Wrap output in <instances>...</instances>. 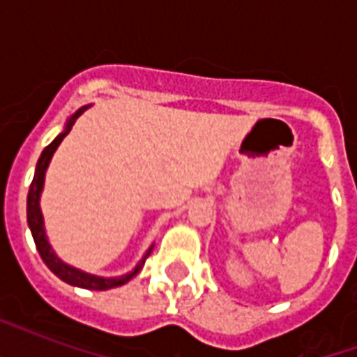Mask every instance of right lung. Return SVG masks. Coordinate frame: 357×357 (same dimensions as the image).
<instances>
[{
	"instance_id": "1",
	"label": "right lung",
	"mask_w": 357,
	"mask_h": 357,
	"mask_svg": "<svg viewBox=\"0 0 357 357\" xmlns=\"http://www.w3.org/2000/svg\"><path fill=\"white\" fill-rule=\"evenodd\" d=\"M89 107H91V105H85V107L77 109V111H75V113L68 119V122H66V126H64L63 133H59L57 137L53 139L52 144H47L46 148H44V151L40 153V157H38V162H36V168H35V178H33V181H31L29 195H27V224H29L31 234H33V238H35L36 250H38L42 261L46 263L47 268H50L55 276L61 278L63 282L70 283V285H74V287L92 289V291H107V289L120 287V285H123V283H128L131 278L137 276V272L144 266V261L148 259V255L151 254L153 244H151L150 248L146 250V254L142 255V259H140L133 271L128 272V274L116 276V278L94 276V274L79 271V268L66 265L64 261L59 259L57 254L53 252L52 244H50V241H47L46 237L44 217H42V211H40V195H42V189H44V176H46L47 165H50V161H52L53 153H55V150L59 148V144H61L64 137L70 133V129H72L75 120L79 119L81 114L85 113Z\"/></svg>"
}]
</instances>
